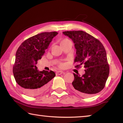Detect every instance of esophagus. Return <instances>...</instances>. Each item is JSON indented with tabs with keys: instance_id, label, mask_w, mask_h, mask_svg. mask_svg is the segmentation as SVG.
I'll return each mask as SVG.
<instances>
[{
	"instance_id": "esophagus-1",
	"label": "esophagus",
	"mask_w": 123,
	"mask_h": 123,
	"mask_svg": "<svg viewBox=\"0 0 123 123\" xmlns=\"http://www.w3.org/2000/svg\"><path fill=\"white\" fill-rule=\"evenodd\" d=\"M62 73H64V72L63 71H57L56 72V74L57 75H61Z\"/></svg>"
}]
</instances>
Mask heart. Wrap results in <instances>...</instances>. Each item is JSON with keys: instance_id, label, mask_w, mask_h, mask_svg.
Masks as SVG:
<instances>
[{"instance_id": "b5f03b06", "label": "heart", "mask_w": 123, "mask_h": 123, "mask_svg": "<svg viewBox=\"0 0 123 123\" xmlns=\"http://www.w3.org/2000/svg\"><path fill=\"white\" fill-rule=\"evenodd\" d=\"M68 41H69V39H63V40H62V41H61V44H62V43H63L67 42H68ZM61 66H62V64H61Z\"/></svg>"}]
</instances>
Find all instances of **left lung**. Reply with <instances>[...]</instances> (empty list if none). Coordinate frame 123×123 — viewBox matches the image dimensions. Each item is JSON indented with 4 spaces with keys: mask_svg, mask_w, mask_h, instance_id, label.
<instances>
[{
    "mask_svg": "<svg viewBox=\"0 0 123 123\" xmlns=\"http://www.w3.org/2000/svg\"><path fill=\"white\" fill-rule=\"evenodd\" d=\"M72 39L76 49L75 62L84 64L85 73L82 76L73 74L72 88L79 94L89 97L103 89L109 75L106 52L102 43L83 31L62 32Z\"/></svg>",
    "mask_w": 123,
    "mask_h": 123,
    "instance_id": "1",
    "label": "left lung"
}]
</instances>
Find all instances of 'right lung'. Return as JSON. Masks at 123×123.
Here are the masks:
<instances>
[{
  "mask_svg": "<svg viewBox=\"0 0 123 123\" xmlns=\"http://www.w3.org/2000/svg\"><path fill=\"white\" fill-rule=\"evenodd\" d=\"M57 32H42L24 41L17 50L13 73L24 94L36 96L48 88L56 74L52 70L39 71L36 64L44 55Z\"/></svg>",
  "mask_w": 123,
  "mask_h": 123,
  "instance_id": "add662e5",
  "label": "right lung"
}]
</instances>
